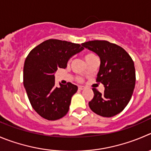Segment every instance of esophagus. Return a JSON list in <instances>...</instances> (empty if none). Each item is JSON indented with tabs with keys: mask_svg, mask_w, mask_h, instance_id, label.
<instances>
[{
	"mask_svg": "<svg viewBox=\"0 0 151 151\" xmlns=\"http://www.w3.org/2000/svg\"><path fill=\"white\" fill-rule=\"evenodd\" d=\"M84 89H85V87H83V86H79V87H78V90H84Z\"/></svg>",
	"mask_w": 151,
	"mask_h": 151,
	"instance_id": "1",
	"label": "esophagus"
}]
</instances>
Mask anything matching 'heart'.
<instances>
[{
  "label": "heart",
  "mask_w": 151,
  "mask_h": 151,
  "mask_svg": "<svg viewBox=\"0 0 151 151\" xmlns=\"http://www.w3.org/2000/svg\"><path fill=\"white\" fill-rule=\"evenodd\" d=\"M95 57H96V55H95L94 54H93V53H92V52H87L84 55V60H85L86 62H87V63H88L89 61H90V60L92 59V58H95ZM78 80H79V81H81V79H80V78H78Z\"/></svg>",
  "instance_id": "1"
}]
</instances>
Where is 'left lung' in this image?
I'll use <instances>...</instances> for the list:
<instances>
[{
	"label": "left lung",
	"instance_id": "1",
	"mask_svg": "<svg viewBox=\"0 0 151 151\" xmlns=\"http://www.w3.org/2000/svg\"><path fill=\"white\" fill-rule=\"evenodd\" d=\"M81 46L99 56L101 64L96 81L105 88L103 93L93 89L94 96L89 107L103 117L116 116L125 108L133 95L136 84L133 61L122 47L109 41L95 40Z\"/></svg>",
	"mask_w": 151,
	"mask_h": 151
}]
</instances>
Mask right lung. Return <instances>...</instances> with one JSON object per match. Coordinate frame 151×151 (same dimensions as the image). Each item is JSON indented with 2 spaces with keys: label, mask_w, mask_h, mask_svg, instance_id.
I'll return each mask as SVG.
<instances>
[{
  "label": "right lung",
  "mask_w": 151,
  "mask_h": 151,
  "mask_svg": "<svg viewBox=\"0 0 151 151\" xmlns=\"http://www.w3.org/2000/svg\"><path fill=\"white\" fill-rule=\"evenodd\" d=\"M84 50L78 44L49 39L32 50L24 66V86L32 107L50 121L59 119L69 111L78 87L72 83L55 86V73L66 68L69 59Z\"/></svg>",
  "instance_id": "right-lung-1"
}]
</instances>
